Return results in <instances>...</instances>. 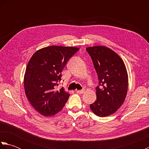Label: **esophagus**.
I'll return each instance as SVG.
<instances>
[{
  "label": "esophagus",
  "instance_id": "1",
  "mask_svg": "<svg viewBox=\"0 0 149 149\" xmlns=\"http://www.w3.org/2000/svg\"><path fill=\"white\" fill-rule=\"evenodd\" d=\"M76 91V92H77V93H79V94H83V93H84V90H76V91Z\"/></svg>",
  "mask_w": 149,
  "mask_h": 149
}]
</instances>
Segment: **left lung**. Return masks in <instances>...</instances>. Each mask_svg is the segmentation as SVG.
I'll return each mask as SVG.
<instances>
[{
	"mask_svg": "<svg viewBox=\"0 0 149 149\" xmlns=\"http://www.w3.org/2000/svg\"><path fill=\"white\" fill-rule=\"evenodd\" d=\"M97 74L99 86L96 87L97 100L90 104L98 116L104 117L115 113L124 102L128 88V75L123 60L107 47H88Z\"/></svg>",
	"mask_w": 149,
	"mask_h": 149,
	"instance_id": "8db88e82",
	"label": "left lung"
}]
</instances>
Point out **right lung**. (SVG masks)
<instances>
[{"label": "right lung", "mask_w": 149, "mask_h": 149, "mask_svg": "<svg viewBox=\"0 0 149 149\" xmlns=\"http://www.w3.org/2000/svg\"><path fill=\"white\" fill-rule=\"evenodd\" d=\"M77 47L49 46L34 54L24 75L25 92L31 105L45 116L56 115L64 107L70 94L63 88L56 90L61 72Z\"/></svg>", "instance_id": "add662e5"}]
</instances>
